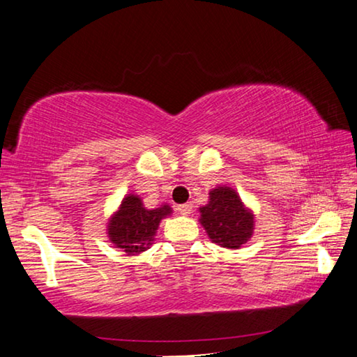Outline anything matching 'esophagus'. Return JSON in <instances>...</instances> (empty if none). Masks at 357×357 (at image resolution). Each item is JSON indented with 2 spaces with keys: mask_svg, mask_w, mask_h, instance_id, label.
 Listing matches in <instances>:
<instances>
[{
  "mask_svg": "<svg viewBox=\"0 0 357 357\" xmlns=\"http://www.w3.org/2000/svg\"><path fill=\"white\" fill-rule=\"evenodd\" d=\"M177 211L182 215H188V214H191V211H193V204H191V203L180 204V206H177Z\"/></svg>",
  "mask_w": 357,
  "mask_h": 357,
  "instance_id": "obj_1",
  "label": "esophagus"
}]
</instances>
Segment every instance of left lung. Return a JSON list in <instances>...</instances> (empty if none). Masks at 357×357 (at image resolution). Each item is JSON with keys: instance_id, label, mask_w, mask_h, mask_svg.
I'll use <instances>...</instances> for the list:
<instances>
[{"instance_id": "8db88e82", "label": "left lung", "mask_w": 357, "mask_h": 357, "mask_svg": "<svg viewBox=\"0 0 357 357\" xmlns=\"http://www.w3.org/2000/svg\"><path fill=\"white\" fill-rule=\"evenodd\" d=\"M201 225L209 238L224 248L236 250L252 235V215L243 206L240 196L229 187L209 193V203L199 208Z\"/></svg>"}]
</instances>
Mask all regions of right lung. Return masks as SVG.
Masks as SVG:
<instances>
[{"label": "right lung", "instance_id": "1", "mask_svg": "<svg viewBox=\"0 0 357 357\" xmlns=\"http://www.w3.org/2000/svg\"><path fill=\"white\" fill-rule=\"evenodd\" d=\"M170 213L172 211L169 206L158 209L143 208L138 196L128 195L109 222V238L116 248H122L127 255H138L148 250L156 235L159 222Z\"/></svg>", "mask_w": 357, "mask_h": 357}]
</instances>
